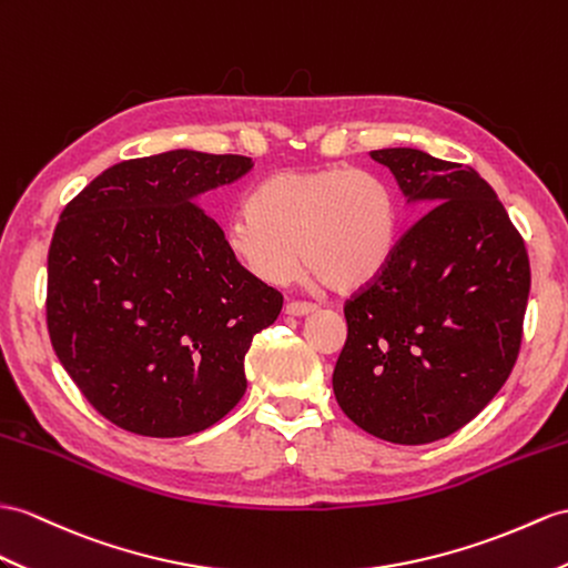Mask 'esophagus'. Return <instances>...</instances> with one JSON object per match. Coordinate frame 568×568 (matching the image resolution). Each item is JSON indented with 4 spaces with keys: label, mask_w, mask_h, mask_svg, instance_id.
<instances>
[{
    "label": "esophagus",
    "mask_w": 568,
    "mask_h": 568,
    "mask_svg": "<svg viewBox=\"0 0 568 568\" xmlns=\"http://www.w3.org/2000/svg\"><path fill=\"white\" fill-rule=\"evenodd\" d=\"M315 303H308V301H288L284 311L286 315H294V317H301V315H308V313H315Z\"/></svg>",
    "instance_id": "esophagus-1"
}]
</instances>
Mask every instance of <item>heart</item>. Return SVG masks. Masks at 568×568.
Instances as JSON below:
<instances>
[{"label": "heart", "mask_w": 568, "mask_h": 568, "mask_svg": "<svg viewBox=\"0 0 568 568\" xmlns=\"http://www.w3.org/2000/svg\"><path fill=\"white\" fill-rule=\"evenodd\" d=\"M397 245V202L376 173L325 165L274 173L253 206L226 221V247L265 284L294 282L306 265L337 292H354L388 267Z\"/></svg>", "instance_id": "heart-1"}]
</instances>
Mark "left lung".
I'll return each mask as SVG.
<instances>
[{"mask_svg":"<svg viewBox=\"0 0 568 568\" xmlns=\"http://www.w3.org/2000/svg\"><path fill=\"white\" fill-rule=\"evenodd\" d=\"M424 212L393 260L344 303L332 388L371 436L422 446L458 432L514 371L530 294L523 236L487 180L419 149H378Z\"/></svg>","mask_w":568,"mask_h":568,"instance_id":"1","label":"left lung"}]
</instances>
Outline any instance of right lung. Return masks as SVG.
Masks as SVG:
<instances>
[{
	"mask_svg": "<svg viewBox=\"0 0 568 568\" xmlns=\"http://www.w3.org/2000/svg\"><path fill=\"white\" fill-rule=\"evenodd\" d=\"M253 169L175 149L110 165L69 202L48 253V332L93 409L124 432H204L239 405L243 362L284 296L229 253L197 195Z\"/></svg>",
	"mask_w": 568,
	"mask_h": 568,
	"instance_id": "add662e5",
	"label": "right lung"
}]
</instances>
